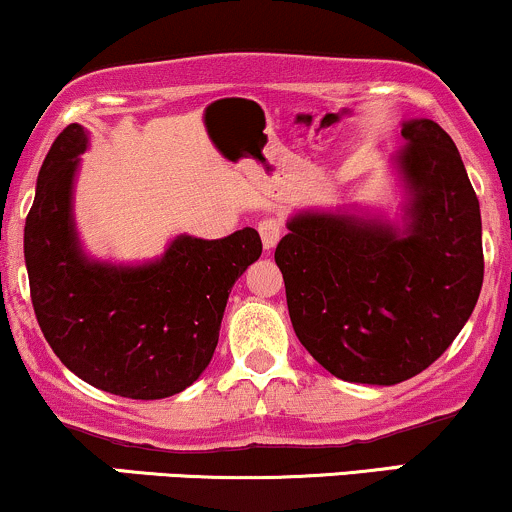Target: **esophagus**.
Listing matches in <instances>:
<instances>
[{
  "label": "esophagus",
  "instance_id": "obj_1",
  "mask_svg": "<svg viewBox=\"0 0 512 512\" xmlns=\"http://www.w3.org/2000/svg\"><path fill=\"white\" fill-rule=\"evenodd\" d=\"M257 231H260L264 250H272L274 245L279 243L281 233H284V223L276 219V216H267V219H262L260 223H257Z\"/></svg>",
  "mask_w": 512,
  "mask_h": 512
}]
</instances>
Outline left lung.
Instances as JSON below:
<instances>
[{
	"instance_id": "8db88e82",
	"label": "left lung",
	"mask_w": 512,
	"mask_h": 512,
	"mask_svg": "<svg viewBox=\"0 0 512 512\" xmlns=\"http://www.w3.org/2000/svg\"><path fill=\"white\" fill-rule=\"evenodd\" d=\"M402 137V228L303 211L274 252L296 337L349 383L397 385L426 370L460 334L484 281L479 199L455 142L433 120L402 122Z\"/></svg>"
}]
</instances>
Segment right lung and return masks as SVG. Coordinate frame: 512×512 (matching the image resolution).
Masks as SVG:
<instances>
[{"label":"right lung","mask_w":512,"mask_h":512,"mask_svg":"<svg viewBox=\"0 0 512 512\" xmlns=\"http://www.w3.org/2000/svg\"><path fill=\"white\" fill-rule=\"evenodd\" d=\"M86 144L84 127H64L38 173L23 231L35 317L57 358L88 385L129 399L178 395L209 366L228 293L262 255L260 233L178 236L161 260L139 267L88 260L72 219Z\"/></svg>","instance_id":"add662e5"}]
</instances>
